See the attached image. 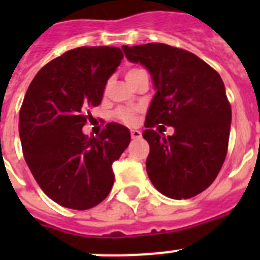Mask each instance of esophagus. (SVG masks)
Instances as JSON below:
<instances>
[{
    "instance_id": "1",
    "label": "esophagus",
    "mask_w": 260,
    "mask_h": 260,
    "mask_svg": "<svg viewBox=\"0 0 260 260\" xmlns=\"http://www.w3.org/2000/svg\"><path fill=\"white\" fill-rule=\"evenodd\" d=\"M141 137H142V133L139 132V130H137V128L132 130V138H133V139H139Z\"/></svg>"
}]
</instances>
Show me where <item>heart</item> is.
<instances>
[{"label":"heart","mask_w":260,"mask_h":260,"mask_svg":"<svg viewBox=\"0 0 260 260\" xmlns=\"http://www.w3.org/2000/svg\"><path fill=\"white\" fill-rule=\"evenodd\" d=\"M141 71L143 70H141V69H132V70H128L127 73H126V79L133 77V75L138 74V73H141ZM117 117H118L123 123H127V125H132V123L135 122V113L130 109H119L118 112H117Z\"/></svg>","instance_id":"obj_1"}]
</instances>
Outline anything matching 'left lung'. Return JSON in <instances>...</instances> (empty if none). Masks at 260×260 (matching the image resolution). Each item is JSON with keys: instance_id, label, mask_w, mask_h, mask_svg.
<instances>
[{"instance_id": "1", "label": "left lung", "mask_w": 260, "mask_h": 260, "mask_svg": "<svg viewBox=\"0 0 260 260\" xmlns=\"http://www.w3.org/2000/svg\"><path fill=\"white\" fill-rule=\"evenodd\" d=\"M126 58L152 78L155 95L147 110L143 138L150 144L147 174L156 190L189 199L215 181L226 156L232 109L221 77L187 50L161 43L122 47ZM175 127L165 137L152 127Z\"/></svg>"}]
</instances>
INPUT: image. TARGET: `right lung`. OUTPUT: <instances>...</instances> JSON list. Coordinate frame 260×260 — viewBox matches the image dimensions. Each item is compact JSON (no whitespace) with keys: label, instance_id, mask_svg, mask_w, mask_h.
I'll return each instance as SVG.
<instances>
[{"label":"right lung","instance_id":"obj_1","mask_svg":"<svg viewBox=\"0 0 260 260\" xmlns=\"http://www.w3.org/2000/svg\"><path fill=\"white\" fill-rule=\"evenodd\" d=\"M122 58L116 47L71 49L41 69L27 89L19 113L23 155L41 190L62 207H95L113 186L112 164L130 143V130L110 122L99 137H87L82 127Z\"/></svg>","mask_w":260,"mask_h":260}]
</instances>
